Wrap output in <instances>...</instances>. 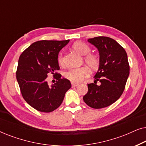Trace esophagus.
Segmentation results:
<instances>
[{
    "label": "esophagus",
    "instance_id": "esophagus-1",
    "mask_svg": "<svg viewBox=\"0 0 146 146\" xmlns=\"http://www.w3.org/2000/svg\"><path fill=\"white\" fill-rule=\"evenodd\" d=\"M78 86V83H74V82H72V86L73 87H76Z\"/></svg>",
    "mask_w": 146,
    "mask_h": 146
}]
</instances>
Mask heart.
I'll use <instances>...</instances> for the list:
<instances>
[{"label":"heart","instance_id":"b5f03b06","mask_svg":"<svg viewBox=\"0 0 146 146\" xmlns=\"http://www.w3.org/2000/svg\"><path fill=\"white\" fill-rule=\"evenodd\" d=\"M72 48L80 54L83 56L86 55L84 57V61L90 68L96 69L98 68L99 64L98 58L96 55L88 54L90 52V48L88 46L82 42H77L74 44ZM58 62L61 65L64 64V58L62 54H60L58 56ZM88 68L86 66L74 68H70L66 71L64 74V76L66 78L72 82H79L86 76L88 74Z\"/></svg>","mask_w":146,"mask_h":146}]
</instances>
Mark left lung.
<instances>
[{"label":"left lung","instance_id":"left-lung-1","mask_svg":"<svg viewBox=\"0 0 146 146\" xmlns=\"http://www.w3.org/2000/svg\"><path fill=\"white\" fill-rule=\"evenodd\" d=\"M88 42L98 50L99 67L94 83L88 84V91L83 100L90 107L102 108L114 103L124 90L129 74L127 56L124 48L111 38L95 37ZM96 81L101 82L100 85L96 84Z\"/></svg>","mask_w":146,"mask_h":146}]
</instances>
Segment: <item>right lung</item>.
I'll list each match as a JSON object with an SVG mask.
<instances>
[{
    "instance_id": "1",
    "label": "right lung",
    "mask_w": 146,
    "mask_h": 146,
    "mask_svg": "<svg viewBox=\"0 0 146 146\" xmlns=\"http://www.w3.org/2000/svg\"><path fill=\"white\" fill-rule=\"evenodd\" d=\"M70 40L35 42L20 56L17 80L25 101L42 112H50L62 102L71 88L68 80L57 74L58 81L49 86L46 78L60 69L58 53Z\"/></svg>"
}]
</instances>
